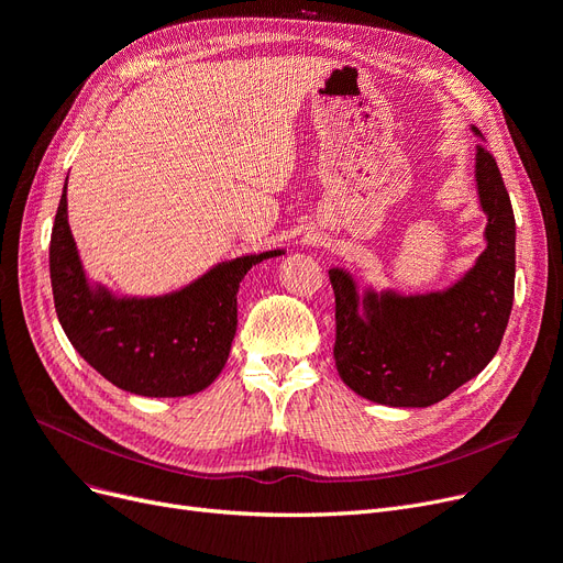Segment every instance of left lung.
<instances>
[{
	"label": "left lung",
	"instance_id": "left-lung-1",
	"mask_svg": "<svg viewBox=\"0 0 563 563\" xmlns=\"http://www.w3.org/2000/svg\"><path fill=\"white\" fill-rule=\"evenodd\" d=\"M471 132L483 139L473 124ZM473 174L487 218L485 250L452 285L427 292L360 289L352 271L329 268L339 376L373 404H439L475 378L501 345L515 295V216L501 172L483 145L475 148Z\"/></svg>",
	"mask_w": 563,
	"mask_h": 563
}]
</instances>
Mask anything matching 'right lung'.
<instances>
[{"instance_id":"obj_1","label":"right lung","mask_w":563,"mask_h":563,"mask_svg":"<svg viewBox=\"0 0 563 563\" xmlns=\"http://www.w3.org/2000/svg\"><path fill=\"white\" fill-rule=\"evenodd\" d=\"M280 255L285 250L276 247L218 262L166 295H115L82 266L65 183L51 236L57 320L78 355L115 387L153 399L190 397L211 385L227 364L241 280L255 264Z\"/></svg>"}]
</instances>
